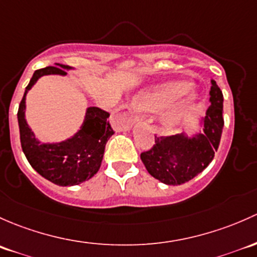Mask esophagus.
<instances>
[{
    "instance_id": "obj_1",
    "label": "esophagus",
    "mask_w": 257,
    "mask_h": 257,
    "mask_svg": "<svg viewBox=\"0 0 257 257\" xmlns=\"http://www.w3.org/2000/svg\"><path fill=\"white\" fill-rule=\"evenodd\" d=\"M115 121L122 128H130L135 122L139 121V117L135 115L134 111L131 110L128 105H122L118 109V112L115 115Z\"/></svg>"
}]
</instances>
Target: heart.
I'll use <instances>...</instances> for the list:
<instances>
[{"mask_svg":"<svg viewBox=\"0 0 257 257\" xmlns=\"http://www.w3.org/2000/svg\"><path fill=\"white\" fill-rule=\"evenodd\" d=\"M193 84L188 80H172L152 86V88L142 91L135 99V106L142 112H157L166 107L161 113L160 122L162 127L167 131H173L179 127L188 113L193 110L195 104V97L189 96L179 101H172L182 95L187 94Z\"/></svg>","mask_w":257,"mask_h":257,"instance_id":"b5f03b06","label":"heart"}]
</instances>
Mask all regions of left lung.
I'll return each mask as SVG.
<instances>
[{
	"label": "left lung",
	"mask_w": 257,
	"mask_h": 257,
	"mask_svg": "<svg viewBox=\"0 0 257 257\" xmlns=\"http://www.w3.org/2000/svg\"><path fill=\"white\" fill-rule=\"evenodd\" d=\"M210 106L199 120V132L156 137V145L141 153L148 173L168 186H179L202 173L213 161L224 127L223 92L211 80ZM203 130H202L201 128Z\"/></svg>",
	"instance_id": "1"
}]
</instances>
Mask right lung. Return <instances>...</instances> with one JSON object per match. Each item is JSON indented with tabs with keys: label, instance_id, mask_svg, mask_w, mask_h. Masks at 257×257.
Here are the masks:
<instances>
[{
	"label": "right lung",
	"instance_id": "obj_1",
	"mask_svg": "<svg viewBox=\"0 0 257 257\" xmlns=\"http://www.w3.org/2000/svg\"><path fill=\"white\" fill-rule=\"evenodd\" d=\"M73 68L57 64L34 71L18 107L21 146L34 171L57 184L76 186L89 181L101 166L107 140L113 135L109 121L110 113L99 107L86 109L85 117L76 134L70 139L53 144H42L26 121V96L32 86L44 75H67Z\"/></svg>",
	"mask_w": 257,
	"mask_h": 257
}]
</instances>
